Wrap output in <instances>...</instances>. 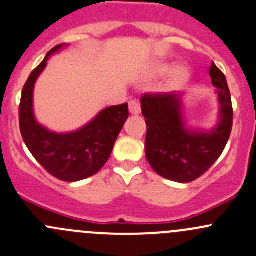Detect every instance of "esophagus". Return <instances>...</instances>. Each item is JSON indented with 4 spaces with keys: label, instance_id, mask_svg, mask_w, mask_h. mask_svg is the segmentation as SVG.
Returning a JSON list of instances; mask_svg holds the SVG:
<instances>
[{
    "label": "esophagus",
    "instance_id": "34e87169",
    "mask_svg": "<svg viewBox=\"0 0 256 256\" xmlns=\"http://www.w3.org/2000/svg\"><path fill=\"white\" fill-rule=\"evenodd\" d=\"M129 112L133 116L140 114V104L136 100H130L129 102Z\"/></svg>",
    "mask_w": 256,
    "mask_h": 256
}]
</instances>
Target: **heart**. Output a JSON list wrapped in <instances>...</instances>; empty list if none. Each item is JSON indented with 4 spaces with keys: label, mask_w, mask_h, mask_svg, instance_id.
I'll use <instances>...</instances> for the list:
<instances>
[{
    "label": "heart",
    "mask_w": 256,
    "mask_h": 256,
    "mask_svg": "<svg viewBox=\"0 0 256 256\" xmlns=\"http://www.w3.org/2000/svg\"><path fill=\"white\" fill-rule=\"evenodd\" d=\"M166 73L168 77L166 80V90L169 92L184 88L192 77L190 70L186 64H176L172 68V63L166 60H156L150 63L148 68V76L150 78L163 77Z\"/></svg>",
    "instance_id": "heart-1"
}]
</instances>
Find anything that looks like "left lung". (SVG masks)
<instances>
[{"label":"left lung","mask_w":256,"mask_h":256,"mask_svg":"<svg viewBox=\"0 0 256 256\" xmlns=\"http://www.w3.org/2000/svg\"><path fill=\"white\" fill-rule=\"evenodd\" d=\"M212 83L219 104L213 128L190 124L184 94H146L142 113L146 123V156L156 174L176 183H189L203 176L224 150L232 127V106L226 78L212 63Z\"/></svg>","instance_id":"1"}]
</instances>
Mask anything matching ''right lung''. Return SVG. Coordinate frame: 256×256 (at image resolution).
Listing matches in <instances>:
<instances>
[{
	"label": "right lung",
	"mask_w": 256,
	"mask_h": 256,
	"mask_svg": "<svg viewBox=\"0 0 256 256\" xmlns=\"http://www.w3.org/2000/svg\"><path fill=\"white\" fill-rule=\"evenodd\" d=\"M58 44L32 70L22 90L20 128L27 148L36 160L56 178L78 182L97 174L110 159L118 134L128 120V104L102 110L83 127L70 132H54L41 124L34 116V92L47 60L67 48Z\"/></svg>",
	"instance_id": "obj_1"
}]
</instances>
